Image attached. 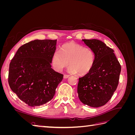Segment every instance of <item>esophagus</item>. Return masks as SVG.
I'll list each match as a JSON object with an SVG mask.
<instances>
[{"label":"esophagus","mask_w":135,"mask_h":135,"mask_svg":"<svg viewBox=\"0 0 135 135\" xmlns=\"http://www.w3.org/2000/svg\"><path fill=\"white\" fill-rule=\"evenodd\" d=\"M69 77V75L65 74V75H64V78H65V79H67V78H68Z\"/></svg>","instance_id":"1"}]
</instances>
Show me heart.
I'll list each match as a JSON object with an SVG mask.
<instances>
[{"label": "heart", "mask_w": 135, "mask_h": 135, "mask_svg": "<svg viewBox=\"0 0 135 135\" xmlns=\"http://www.w3.org/2000/svg\"><path fill=\"white\" fill-rule=\"evenodd\" d=\"M95 61V56L91 48L75 42L62 45L56 50L52 57L51 63L57 71H62L69 65V71L78 75H84L92 70Z\"/></svg>", "instance_id": "obj_1"}]
</instances>
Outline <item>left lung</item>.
<instances>
[{
    "mask_svg": "<svg viewBox=\"0 0 135 135\" xmlns=\"http://www.w3.org/2000/svg\"><path fill=\"white\" fill-rule=\"evenodd\" d=\"M91 48L95 61L91 71L79 78L78 93L81 103L98 108L111 99L119 83L121 66L113 49L97 39H83Z\"/></svg>",
    "mask_w": 135,
    "mask_h": 135,
    "instance_id": "1",
    "label": "left lung"
}]
</instances>
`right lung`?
<instances>
[{
    "label": "right lung",
    "instance_id": "obj_1",
    "mask_svg": "<svg viewBox=\"0 0 135 135\" xmlns=\"http://www.w3.org/2000/svg\"><path fill=\"white\" fill-rule=\"evenodd\" d=\"M57 40H34L20 47L9 64L8 83L19 99L32 107L54 97L64 75L51 68Z\"/></svg>",
    "mask_w": 135,
    "mask_h": 135
}]
</instances>
